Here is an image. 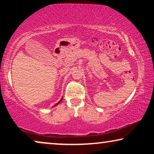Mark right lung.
<instances>
[{"label": "right lung", "mask_w": 154, "mask_h": 154, "mask_svg": "<svg viewBox=\"0 0 154 154\" xmlns=\"http://www.w3.org/2000/svg\"><path fill=\"white\" fill-rule=\"evenodd\" d=\"M62 99H61V100H60V102H57V104H55V106H56V105H57V104H59V103H60L61 102H62Z\"/></svg>", "instance_id": "1"}]
</instances>
